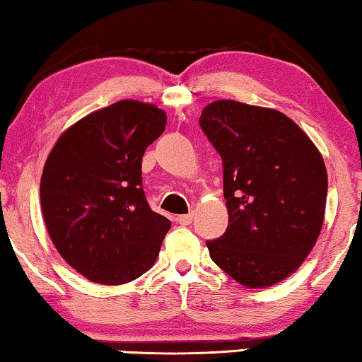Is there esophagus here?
<instances>
[{"label": "esophagus", "instance_id": "1", "mask_svg": "<svg viewBox=\"0 0 362 362\" xmlns=\"http://www.w3.org/2000/svg\"><path fill=\"white\" fill-rule=\"evenodd\" d=\"M176 221L180 222L181 226H189L192 222V214H185V216H177Z\"/></svg>", "mask_w": 362, "mask_h": 362}]
</instances>
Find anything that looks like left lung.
<instances>
[{
  "instance_id": "obj_1",
  "label": "left lung",
  "mask_w": 362,
  "mask_h": 362,
  "mask_svg": "<svg viewBox=\"0 0 362 362\" xmlns=\"http://www.w3.org/2000/svg\"><path fill=\"white\" fill-rule=\"evenodd\" d=\"M199 125L219 151L229 226L207 240L211 259L249 288L285 280L323 227L328 173L296 123L274 108L216 100Z\"/></svg>"
}]
</instances>
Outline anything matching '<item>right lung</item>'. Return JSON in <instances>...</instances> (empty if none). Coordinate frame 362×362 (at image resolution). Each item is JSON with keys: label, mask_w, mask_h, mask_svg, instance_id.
Wrapping results in <instances>:
<instances>
[{"label": "right lung", "mask_w": 362, "mask_h": 362, "mask_svg": "<svg viewBox=\"0 0 362 362\" xmlns=\"http://www.w3.org/2000/svg\"><path fill=\"white\" fill-rule=\"evenodd\" d=\"M165 128L161 108L127 98L81 118L49 153L44 222L62 259L90 281L128 284L160 254L171 222L148 206L141 158Z\"/></svg>", "instance_id": "add662e5"}]
</instances>
